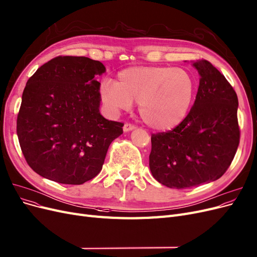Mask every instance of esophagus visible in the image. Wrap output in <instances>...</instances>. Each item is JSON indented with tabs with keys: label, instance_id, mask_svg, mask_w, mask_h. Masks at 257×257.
<instances>
[{
	"label": "esophagus",
	"instance_id": "esophagus-1",
	"mask_svg": "<svg viewBox=\"0 0 257 257\" xmlns=\"http://www.w3.org/2000/svg\"><path fill=\"white\" fill-rule=\"evenodd\" d=\"M133 130H135V126L130 124V123H125L124 125H123V132L126 133V132H131Z\"/></svg>",
	"mask_w": 257,
	"mask_h": 257
}]
</instances>
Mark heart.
I'll list each match as a JSON object with an SVG mask.
<instances>
[{
	"mask_svg": "<svg viewBox=\"0 0 257 257\" xmlns=\"http://www.w3.org/2000/svg\"><path fill=\"white\" fill-rule=\"evenodd\" d=\"M196 93V82L187 70L166 66L131 67L118 73L117 82L104 79L101 100L109 112L118 113L138 103L146 124L170 131L185 120Z\"/></svg>",
	"mask_w": 257,
	"mask_h": 257,
	"instance_id": "b5f03b06",
	"label": "heart"
}]
</instances>
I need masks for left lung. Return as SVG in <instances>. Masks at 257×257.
Wrapping results in <instances>:
<instances>
[{
	"label": "left lung",
	"instance_id": "1",
	"mask_svg": "<svg viewBox=\"0 0 257 257\" xmlns=\"http://www.w3.org/2000/svg\"><path fill=\"white\" fill-rule=\"evenodd\" d=\"M191 65L200 75L192 108L174 130L151 137L150 170L169 188L184 189L220 179L239 145L233 87L209 61Z\"/></svg>",
	"mask_w": 257,
	"mask_h": 257
}]
</instances>
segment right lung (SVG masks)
I'll use <instances>...</instances> for the list:
<instances>
[{
	"mask_svg": "<svg viewBox=\"0 0 257 257\" xmlns=\"http://www.w3.org/2000/svg\"><path fill=\"white\" fill-rule=\"evenodd\" d=\"M106 71L98 60L58 56L29 79L17 119V135L32 169L60 184L81 185L102 170L123 123L100 112V83Z\"/></svg>",
	"mask_w": 257,
	"mask_h": 257,
	"instance_id": "obj_1",
	"label": "right lung"
}]
</instances>
